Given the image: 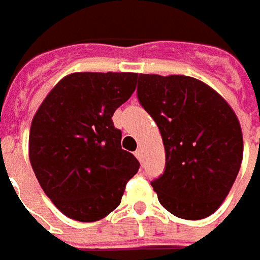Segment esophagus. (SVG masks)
<instances>
[{
	"label": "esophagus",
	"instance_id": "34e87169",
	"mask_svg": "<svg viewBox=\"0 0 260 260\" xmlns=\"http://www.w3.org/2000/svg\"><path fill=\"white\" fill-rule=\"evenodd\" d=\"M135 156H137L138 160L143 161V159H144V157H143V148H138V150L135 151Z\"/></svg>",
	"mask_w": 260,
	"mask_h": 260
}]
</instances>
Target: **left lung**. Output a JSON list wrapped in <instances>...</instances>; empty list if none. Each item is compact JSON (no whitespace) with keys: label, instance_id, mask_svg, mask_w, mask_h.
I'll list each match as a JSON object with an SVG mask.
<instances>
[{"label":"left lung","instance_id":"8db88e82","mask_svg":"<svg viewBox=\"0 0 260 260\" xmlns=\"http://www.w3.org/2000/svg\"><path fill=\"white\" fill-rule=\"evenodd\" d=\"M138 99L160 131L166 168L151 182L160 205L182 219L218 210L243 160V132L219 92L185 75L138 76Z\"/></svg>","mask_w":260,"mask_h":260}]
</instances>
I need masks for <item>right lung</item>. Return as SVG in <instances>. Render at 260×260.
Wrapping results in <instances>:
<instances>
[{"label": "right lung", "instance_id": "add662e5", "mask_svg": "<svg viewBox=\"0 0 260 260\" xmlns=\"http://www.w3.org/2000/svg\"><path fill=\"white\" fill-rule=\"evenodd\" d=\"M138 73L75 72L38 107L29 132V160L41 188L63 215L106 218L120 205L140 161L122 150L112 116L128 101Z\"/></svg>", "mask_w": 260, "mask_h": 260}]
</instances>
